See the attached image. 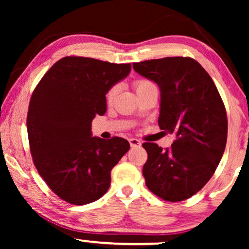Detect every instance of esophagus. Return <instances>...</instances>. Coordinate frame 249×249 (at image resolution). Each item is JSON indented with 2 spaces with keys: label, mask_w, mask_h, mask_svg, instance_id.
<instances>
[{
  "label": "esophagus",
  "mask_w": 249,
  "mask_h": 249,
  "mask_svg": "<svg viewBox=\"0 0 249 249\" xmlns=\"http://www.w3.org/2000/svg\"><path fill=\"white\" fill-rule=\"evenodd\" d=\"M129 142H130L131 147H139V146H142L141 141H138L137 138H130L129 139Z\"/></svg>",
  "instance_id": "esophagus-1"
}]
</instances>
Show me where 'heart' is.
Returning <instances> with one entry per match:
<instances>
[{
    "label": "heart",
    "instance_id": "obj_1",
    "mask_svg": "<svg viewBox=\"0 0 249 249\" xmlns=\"http://www.w3.org/2000/svg\"><path fill=\"white\" fill-rule=\"evenodd\" d=\"M151 86H154V84H152L151 81L145 80V79L137 80L135 83V88H136V91H137V93H139V91L144 90V89H146V88H148ZM118 90H119L118 86H113L108 89L107 94V101L108 102V103H111V102L114 100L115 96H117V94H118Z\"/></svg>",
    "mask_w": 249,
    "mask_h": 249
}]
</instances>
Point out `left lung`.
I'll use <instances>...</instances> for the list:
<instances>
[{
  "instance_id": "8db88e82",
  "label": "left lung",
  "mask_w": 249,
  "mask_h": 249,
  "mask_svg": "<svg viewBox=\"0 0 249 249\" xmlns=\"http://www.w3.org/2000/svg\"><path fill=\"white\" fill-rule=\"evenodd\" d=\"M161 91L159 125L175 134L171 147L144 142L146 186L168 202L199 192L222 159L227 144L226 107L212 78L190 57L175 56L132 64Z\"/></svg>"
}]
</instances>
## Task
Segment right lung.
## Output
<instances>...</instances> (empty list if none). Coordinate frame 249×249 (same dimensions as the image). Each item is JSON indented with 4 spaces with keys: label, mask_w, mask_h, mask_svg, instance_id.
Instances as JSON below:
<instances>
[{
    "label": "right lung",
    "mask_w": 249,
    "mask_h": 249,
    "mask_svg": "<svg viewBox=\"0 0 249 249\" xmlns=\"http://www.w3.org/2000/svg\"><path fill=\"white\" fill-rule=\"evenodd\" d=\"M130 71V63L67 56L34 90L27 117L30 153L40 177L61 199L85 205L107 192L111 170L130 145L121 137H93L91 121L107 112L105 95Z\"/></svg>",
    "instance_id": "obj_1"
}]
</instances>
